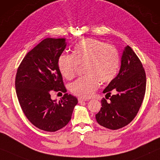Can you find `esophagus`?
I'll return each instance as SVG.
<instances>
[{
	"label": "esophagus",
	"instance_id": "1",
	"mask_svg": "<svg viewBox=\"0 0 160 160\" xmlns=\"http://www.w3.org/2000/svg\"><path fill=\"white\" fill-rule=\"evenodd\" d=\"M87 99H85V98H78V102H79V103H81L82 102H87Z\"/></svg>",
	"mask_w": 160,
	"mask_h": 160
}]
</instances>
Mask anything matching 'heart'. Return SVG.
<instances>
[{
	"label": "heart",
	"mask_w": 160,
	"mask_h": 160,
	"mask_svg": "<svg viewBox=\"0 0 160 160\" xmlns=\"http://www.w3.org/2000/svg\"><path fill=\"white\" fill-rule=\"evenodd\" d=\"M120 58L115 47L102 40L88 38L74 47L72 55L62 54L58 60V68L63 77L71 80L77 72L78 65H85L86 76L70 85L73 94L88 98L102 83L110 82L118 75Z\"/></svg>",
	"instance_id": "obj_1"
}]
</instances>
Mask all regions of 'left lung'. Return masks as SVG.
I'll list each match as a JSON object with an SVG mask.
<instances>
[{
	"label": "left lung",
	"mask_w": 160,
	"mask_h": 160,
	"mask_svg": "<svg viewBox=\"0 0 160 160\" xmlns=\"http://www.w3.org/2000/svg\"><path fill=\"white\" fill-rule=\"evenodd\" d=\"M146 85V74L140 59L129 46H125L118 75L103 91L107 99L110 97V102L105 98L102 101V107L96 114L98 124L111 130L129 124L143 102ZM112 89L115 94L110 96Z\"/></svg>",
	"instance_id": "obj_1"
}]
</instances>
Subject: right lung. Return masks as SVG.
I'll return each instance as SVG.
<instances>
[{
    "mask_svg": "<svg viewBox=\"0 0 160 160\" xmlns=\"http://www.w3.org/2000/svg\"><path fill=\"white\" fill-rule=\"evenodd\" d=\"M65 38H46L27 53L17 69L16 92L27 118L35 127L55 132L71 120L78 99L66 93L58 60L66 48ZM51 90L65 94L59 102L50 98Z\"/></svg>",
    "mask_w": 160,
    "mask_h": 160,
    "instance_id": "add662e5",
    "label": "right lung"
}]
</instances>
